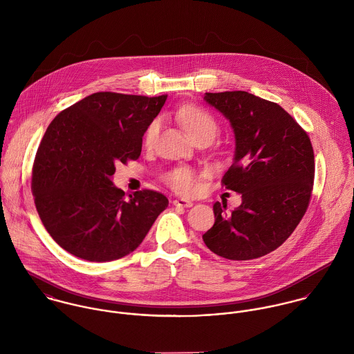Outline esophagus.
<instances>
[{"label":"esophagus","instance_id":"esophagus-1","mask_svg":"<svg viewBox=\"0 0 354 354\" xmlns=\"http://www.w3.org/2000/svg\"><path fill=\"white\" fill-rule=\"evenodd\" d=\"M173 204H174L176 207L187 208V207H192V204H194V203L191 202V201H185V199H174V201H173Z\"/></svg>","mask_w":354,"mask_h":354}]
</instances>
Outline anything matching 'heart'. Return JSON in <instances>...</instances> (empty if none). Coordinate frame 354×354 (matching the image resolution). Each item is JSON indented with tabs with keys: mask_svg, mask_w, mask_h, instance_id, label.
Wrapping results in <instances>:
<instances>
[{
	"mask_svg": "<svg viewBox=\"0 0 354 354\" xmlns=\"http://www.w3.org/2000/svg\"><path fill=\"white\" fill-rule=\"evenodd\" d=\"M177 120L194 140L203 136H208L214 139V136L218 132V124L214 115L208 113L205 109L196 104L183 106L177 111ZM158 129H159V122L155 120L146 129V133H145L146 146H151L153 143L158 135ZM166 183L173 191L183 195H189L195 192L198 187V174L191 167L181 166L167 174Z\"/></svg>",
	"mask_w": 354,
	"mask_h": 354,
	"instance_id": "heart-1",
	"label": "heart"
}]
</instances>
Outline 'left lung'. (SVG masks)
<instances>
[{"instance_id": "left-lung-1", "label": "left lung", "mask_w": 354, "mask_h": 354, "mask_svg": "<svg viewBox=\"0 0 354 354\" xmlns=\"http://www.w3.org/2000/svg\"><path fill=\"white\" fill-rule=\"evenodd\" d=\"M204 100L233 127L236 152L221 183L241 194L243 203L232 212L215 203V223L203 241L229 260L261 257L289 239L308 208L315 177L310 139L278 103L247 91L205 93Z\"/></svg>"}]
</instances>
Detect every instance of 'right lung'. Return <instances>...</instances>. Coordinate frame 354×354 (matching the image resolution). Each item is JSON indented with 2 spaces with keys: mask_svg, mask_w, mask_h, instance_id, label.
<instances>
[{
  "mask_svg": "<svg viewBox=\"0 0 354 354\" xmlns=\"http://www.w3.org/2000/svg\"><path fill=\"white\" fill-rule=\"evenodd\" d=\"M167 95L95 93L48 127L32 166L39 218L66 252L110 261L133 252L169 201L143 189L129 199L111 183L117 163L136 160L143 135Z\"/></svg>",
  "mask_w": 354,
  "mask_h": 354,
  "instance_id": "add662e5",
  "label": "right lung"
}]
</instances>
